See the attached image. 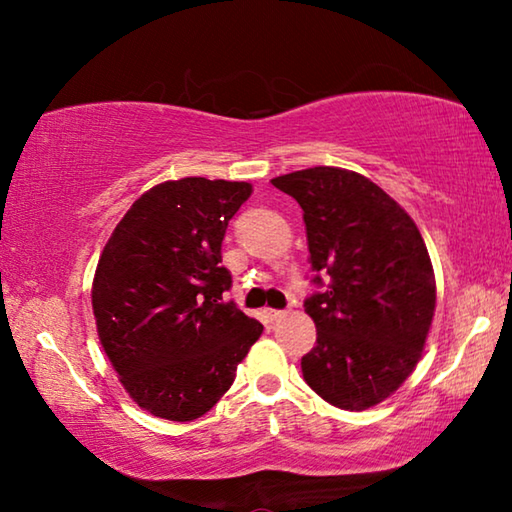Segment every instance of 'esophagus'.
I'll list each match as a JSON object with an SVG mask.
<instances>
[{"mask_svg": "<svg viewBox=\"0 0 512 512\" xmlns=\"http://www.w3.org/2000/svg\"><path fill=\"white\" fill-rule=\"evenodd\" d=\"M264 318H266V323H277V320L284 318V311H280V309H264Z\"/></svg>", "mask_w": 512, "mask_h": 512, "instance_id": "esophagus-1", "label": "esophagus"}]
</instances>
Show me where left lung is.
Masks as SVG:
<instances>
[{
  "label": "left lung",
  "instance_id": "obj_1",
  "mask_svg": "<svg viewBox=\"0 0 512 512\" xmlns=\"http://www.w3.org/2000/svg\"><path fill=\"white\" fill-rule=\"evenodd\" d=\"M271 183L302 207L318 291L305 300L316 348L302 375L325 402L363 411L395 393L422 357L436 280L418 225L359 173L314 167Z\"/></svg>",
  "mask_w": 512,
  "mask_h": 512
}]
</instances>
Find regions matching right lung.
<instances>
[{"label":"right lung","mask_w":512,"mask_h":512,"mask_svg":"<svg viewBox=\"0 0 512 512\" xmlns=\"http://www.w3.org/2000/svg\"><path fill=\"white\" fill-rule=\"evenodd\" d=\"M248 183L180 178L142 194L103 248L92 309L126 393L158 418L189 422L221 400L262 323L225 300V228Z\"/></svg>","instance_id":"right-lung-1"}]
</instances>
